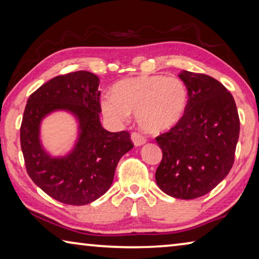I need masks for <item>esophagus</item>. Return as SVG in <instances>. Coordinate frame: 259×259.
Masks as SVG:
<instances>
[{
    "label": "esophagus",
    "mask_w": 259,
    "mask_h": 259,
    "mask_svg": "<svg viewBox=\"0 0 259 259\" xmlns=\"http://www.w3.org/2000/svg\"><path fill=\"white\" fill-rule=\"evenodd\" d=\"M131 142L134 143L135 146H142L146 143V138L138 133L131 134Z\"/></svg>",
    "instance_id": "obj_1"
}]
</instances>
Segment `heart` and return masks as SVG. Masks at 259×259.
Instances as JSON below:
<instances>
[{
	"mask_svg": "<svg viewBox=\"0 0 259 259\" xmlns=\"http://www.w3.org/2000/svg\"><path fill=\"white\" fill-rule=\"evenodd\" d=\"M187 88L181 78L142 75L117 82L113 95L102 100L104 115L114 122L135 113L136 122L146 133L160 134L176 126L185 115Z\"/></svg>",
	"mask_w": 259,
	"mask_h": 259,
	"instance_id": "1",
	"label": "heart"
}]
</instances>
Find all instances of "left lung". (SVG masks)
I'll use <instances>...</instances> for the list:
<instances>
[{"instance_id": "8db88e82", "label": "left lung", "mask_w": 259, "mask_h": 259, "mask_svg": "<svg viewBox=\"0 0 259 259\" xmlns=\"http://www.w3.org/2000/svg\"><path fill=\"white\" fill-rule=\"evenodd\" d=\"M188 102L179 123L156 137L162 160L155 181L172 198L191 200L213 190L233 165L240 120L233 96L213 77L178 74Z\"/></svg>"}]
</instances>
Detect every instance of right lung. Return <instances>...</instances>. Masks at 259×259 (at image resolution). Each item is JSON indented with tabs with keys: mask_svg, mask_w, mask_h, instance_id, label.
I'll return each mask as SVG.
<instances>
[{
	"mask_svg": "<svg viewBox=\"0 0 259 259\" xmlns=\"http://www.w3.org/2000/svg\"><path fill=\"white\" fill-rule=\"evenodd\" d=\"M99 77L78 71L51 78L29 96L20 126V145L32 181L65 204L94 202L111 187L116 165L134 147L126 131L109 133L100 123ZM57 111L76 119L78 136L71 150L52 156L40 142L42 120Z\"/></svg>",
	"mask_w": 259,
	"mask_h": 259,
	"instance_id": "obj_1",
	"label": "right lung"
}]
</instances>
